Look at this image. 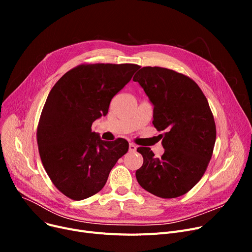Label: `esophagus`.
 <instances>
[{"label": "esophagus", "instance_id": "obj_1", "mask_svg": "<svg viewBox=\"0 0 252 252\" xmlns=\"http://www.w3.org/2000/svg\"><path fill=\"white\" fill-rule=\"evenodd\" d=\"M128 150H129L130 152H135V151L137 150V146H136V145H135L134 143H129V145H128Z\"/></svg>", "mask_w": 252, "mask_h": 252}]
</instances>
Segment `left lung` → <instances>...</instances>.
I'll return each mask as SVG.
<instances>
[{
	"label": "left lung",
	"instance_id": "obj_1",
	"mask_svg": "<svg viewBox=\"0 0 252 252\" xmlns=\"http://www.w3.org/2000/svg\"><path fill=\"white\" fill-rule=\"evenodd\" d=\"M133 79L154 105L153 126L164 130L160 158L149 147L137 149L144 159L137 181L160 198L182 196L200 181L213 156L217 129L208 101L192 78L175 70L146 66Z\"/></svg>",
	"mask_w": 252,
	"mask_h": 252
}]
</instances>
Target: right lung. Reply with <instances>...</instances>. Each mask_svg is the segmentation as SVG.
I'll use <instances>...</instances> for the list:
<instances>
[{
  "mask_svg": "<svg viewBox=\"0 0 252 252\" xmlns=\"http://www.w3.org/2000/svg\"><path fill=\"white\" fill-rule=\"evenodd\" d=\"M140 68L137 64H81L52 88L39 117V156L54 186L72 200H83L105 186L112 167L128 150L126 140L102 141L92 131L108 113L111 99Z\"/></svg>",
  "mask_w": 252,
  "mask_h": 252,
  "instance_id": "1",
  "label": "right lung"
}]
</instances>
